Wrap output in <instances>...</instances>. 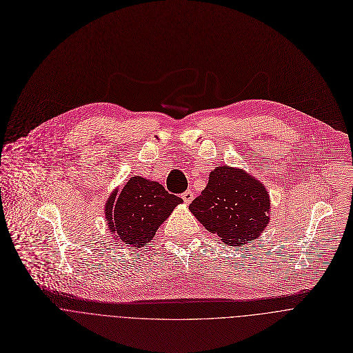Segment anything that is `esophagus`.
<instances>
[{
	"instance_id": "34e87169",
	"label": "esophagus",
	"mask_w": 353,
	"mask_h": 353,
	"mask_svg": "<svg viewBox=\"0 0 353 353\" xmlns=\"http://www.w3.org/2000/svg\"><path fill=\"white\" fill-rule=\"evenodd\" d=\"M181 198H183V201H184L185 203H190V202L194 199V192H192L191 190H187V191H184V192L181 194Z\"/></svg>"
}]
</instances>
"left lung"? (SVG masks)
<instances>
[{
	"mask_svg": "<svg viewBox=\"0 0 353 353\" xmlns=\"http://www.w3.org/2000/svg\"><path fill=\"white\" fill-rule=\"evenodd\" d=\"M266 188L244 170L220 166L205 190L190 203L191 213L227 245L256 240L269 223Z\"/></svg>",
	"mask_w": 353,
	"mask_h": 353,
	"instance_id": "8db88e82",
	"label": "left lung"
}]
</instances>
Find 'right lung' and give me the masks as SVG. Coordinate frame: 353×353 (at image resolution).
<instances>
[{
    "label": "right lung",
    "mask_w": 353,
    "mask_h": 353,
    "mask_svg": "<svg viewBox=\"0 0 353 353\" xmlns=\"http://www.w3.org/2000/svg\"><path fill=\"white\" fill-rule=\"evenodd\" d=\"M181 202L180 196L169 194L162 184L136 176L119 194L116 190L106 201L108 228L121 243L145 247Z\"/></svg>",
    "instance_id": "right-lung-1"
}]
</instances>
